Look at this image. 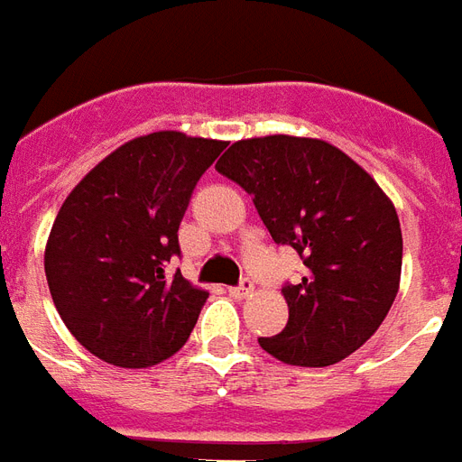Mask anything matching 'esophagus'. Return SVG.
I'll return each instance as SVG.
<instances>
[{"instance_id": "esophagus-1", "label": "esophagus", "mask_w": 462, "mask_h": 462, "mask_svg": "<svg viewBox=\"0 0 462 462\" xmlns=\"http://www.w3.org/2000/svg\"><path fill=\"white\" fill-rule=\"evenodd\" d=\"M228 292H231L234 298H248V295L254 292V282L245 278V281H241L238 285H234V288H228Z\"/></svg>"}]
</instances>
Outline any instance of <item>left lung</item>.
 <instances>
[{
	"instance_id": "obj_1",
	"label": "left lung",
	"mask_w": 462,
	"mask_h": 462,
	"mask_svg": "<svg viewBox=\"0 0 462 462\" xmlns=\"http://www.w3.org/2000/svg\"><path fill=\"white\" fill-rule=\"evenodd\" d=\"M217 171L244 187L273 241L292 245L305 275L285 285L288 325L258 337L295 366H329L365 345L392 310L403 238L392 199L325 140L268 134L238 140Z\"/></svg>"
}]
</instances>
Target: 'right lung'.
Segmentation results:
<instances>
[{"mask_svg": "<svg viewBox=\"0 0 462 462\" xmlns=\"http://www.w3.org/2000/svg\"><path fill=\"white\" fill-rule=\"evenodd\" d=\"M226 143L162 130L117 147L73 187L46 241L53 305L90 355L144 369L177 355L208 292L167 263L181 217Z\"/></svg>", "mask_w": 462, "mask_h": 462, "instance_id": "right-lung-1", "label": "right lung"}]
</instances>
